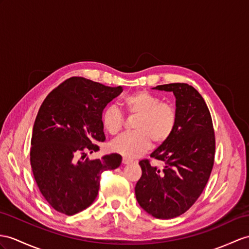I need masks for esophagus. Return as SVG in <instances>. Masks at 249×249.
<instances>
[{
    "label": "esophagus",
    "instance_id": "esophagus-1",
    "mask_svg": "<svg viewBox=\"0 0 249 249\" xmlns=\"http://www.w3.org/2000/svg\"><path fill=\"white\" fill-rule=\"evenodd\" d=\"M133 160H129V159H126V157H124L123 159V162L124 163V165H128V163H131Z\"/></svg>",
    "mask_w": 249,
    "mask_h": 249
}]
</instances>
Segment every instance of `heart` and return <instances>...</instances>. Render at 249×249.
<instances>
[{
  "mask_svg": "<svg viewBox=\"0 0 249 249\" xmlns=\"http://www.w3.org/2000/svg\"><path fill=\"white\" fill-rule=\"evenodd\" d=\"M121 105L130 115L137 117L133 124L135 131L123 134L112 142V149L116 153L135 159L150 148L151 141L160 145L173 135L178 124V111L170 102L160 101L157 95L142 89L125 96ZM101 121L111 135H117L123 129L124 115L112 105L102 112Z\"/></svg>",
  "mask_w": 249,
  "mask_h": 249,
  "instance_id": "obj_1",
  "label": "heart"
}]
</instances>
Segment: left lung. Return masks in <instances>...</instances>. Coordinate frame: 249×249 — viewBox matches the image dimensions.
Wrapping results in <instances>:
<instances>
[{"mask_svg": "<svg viewBox=\"0 0 249 249\" xmlns=\"http://www.w3.org/2000/svg\"><path fill=\"white\" fill-rule=\"evenodd\" d=\"M153 89L174 94L178 124L173 135L150 155L165 162L162 169L149 160L139 161L142 173L135 196L144 211L166 220L185 213L202 195L213 167L215 137L207 105L195 88L169 83Z\"/></svg>", "mask_w": 249, "mask_h": 249, "instance_id": "obj_1", "label": "left lung"}]
</instances>
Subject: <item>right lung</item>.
<instances>
[{
    "label": "right lung",
    "instance_id": "add662e5",
    "mask_svg": "<svg viewBox=\"0 0 249 249\" xmlns=\"http://www.w3.org/2000/svg\"><path fill=\"white\" fill-rule=\"evenodd\" d=\"M123 88L71 77L47 95L35 120L30 165L42 196L66 215L93 204L100 175L120 166L117 153L90 160L87 153L106 141L101 114Z\"/></svg>",
    "mask_w": 249,
    "mask_h": 249
}]
</instances>
